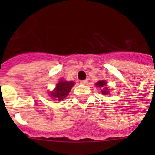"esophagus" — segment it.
Masks as SVG:
<instances>
[{
  "label": "esophagus",
  "instance_id": "1",
  "mask_svg": "<svg viewBox=\"0 0 155 155\" xmlns=\"http://www.w3.org/2000/svg\"><path fill=\"white\" fill-rule=\"evenodd\" d=\"M87 82H88V81H87V80H80V83L81 84H87Z\"/></svg>",
  "mask_w": 155,
  "mask_h": 155
}]
</instances>
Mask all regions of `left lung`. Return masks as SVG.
Segmentation results:
<instances>
[{
  "label": "left lung",
  "mask_w": 155,
  "mask_h": 155,
  "mask_svg": "<svg viewBox=\"0 0 155 155\" xmlns=\"http://www.w3.org/2000/svg\"><path fill=\"white\" fill-rule=\"evenodd\" d=\"M96 85H97V87H99L101 88V92H102V94L104 95H108L110 92H108V88L105 87L106 85V82L104 81V80H100V81H98V82L96 84Z\"/></svg>",
  "instance_id": "left-lung-1"
}]
</instances>
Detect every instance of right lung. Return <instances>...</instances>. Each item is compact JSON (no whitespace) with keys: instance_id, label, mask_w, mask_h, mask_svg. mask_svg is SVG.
<instances>
[{"instance_id":"right-lung-1","label":"right lung","mask_w":155,"mask_h":155,"mask_svg":"<svg viewBox=\"0 0 155 155\" xmlns=\"http://www.w3.org/2000/svg\"><path fill=\"white\" fill-rule=\"evenodd\" d=\"M74 84H75L73 81H65L61 80L56 85L55 89L51 92V97L55 101H63L68 96Z\"/></svg>"}]
</instances>
